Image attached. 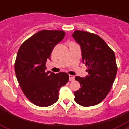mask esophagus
<instances>
[{"label": "esophagus", "instance_id": "obj_1", "mask_svg": "<svg viewBox=\"0 0 129 129\" xmlns=\"http://www.w3.org/2000/svg\"><path fill=\"white\" fill-rule=\"evenodd\" d=\"M69 78H69V80L70 81V82L74 80L75 77L74 76H72V75H69Z\"/></svg>", "mask_w": 129, "mask_h": 129}]
</instances>
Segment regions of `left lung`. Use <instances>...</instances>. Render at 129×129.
<instances>
[{
	"mask_svg": "<svg viewBox=\"0 0 129 129\" xmlns=\"http://www.w3.org/2000/svg\"><path fill=\"white\" fill-rule=\"evenodd\" d=\"M72 37L80 45L83 63L88 73L84 78L75 77L81 88L74 92V100L81 106H94L106 98L114 83L117 73L115 54L96 34L75 31Z\"/></svg>",
	"mask_w": 129,
	"mask_h": 129,
	"instance_id": "left-lung-1",
	"label": "left lung"
}]
</instances>
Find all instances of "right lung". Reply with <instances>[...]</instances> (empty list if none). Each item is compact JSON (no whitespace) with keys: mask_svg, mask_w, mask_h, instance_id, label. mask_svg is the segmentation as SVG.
I'll use <instances>...</instances> for the list:
<instances>
[{"mask_svg":"<svg viewBox=\"0 0 129 129\" xmlns=\"http://www.w3.org/2000/svg\"><path fill=\"white\" fill-rule=\"evenodd\" d=\"M65 37L63 31L43 30L21 45L15 63L17 80L25 96L38 106H48L59 98V91L68 82L66 72L45 71L54 47Z\"/></svg>","mask_w":129,"mask_h":129,"instance_id":"add662e5","label":"right lung"}]
</instances>
